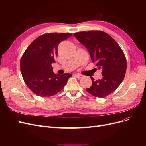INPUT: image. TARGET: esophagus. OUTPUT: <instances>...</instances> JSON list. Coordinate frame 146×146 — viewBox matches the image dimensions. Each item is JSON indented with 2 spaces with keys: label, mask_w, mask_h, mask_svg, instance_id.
Masks as SVG:
<instances>
[{
  "label": "esophagus",
  "mask_w": 146,
  "mask_h": 146,
  "mask_svg": "<svg viewBox=\"0 0 146 146\" xmlns=\"http://www.w3.org/2000/svg\"><path fill=\"white\" fill-rule=\"evenodd\" d=\"M74 76H76L77 78H80L82 77V75L79 74H76L74 75Z\"/></svg>",
  "instance_id": "obj_1"
}]
</instances>
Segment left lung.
Returning <instances> with one entry per match:
<instances>
[{"label": "left lung", "instance_id": "1", "mask_svg": "<svg viewBox=\"0 0 146 146\" xmlns=\"http://www.w3.org/2000/svg\"><path fill=\"white\" fill-rule=\"evenodd\" d=\"M77 40L89 52L91 60L103 77L94 80L86 90L91 95L104 98L111 94L122 83L127 69V61L120 46L110 35L102 31L92 30L75 33Z\"/></svg>", "mask_w": 146, "mask_h": 146}]
</instances>
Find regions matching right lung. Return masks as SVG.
<instances>
[{
	"label": "right lung",
	"instance_id": "add662e5",
	"mask_svg": "<svg viewBox=\"0 0 146 146\" xmlns=\"http://www.w3.org/2000/svg\"><path fill=\"white\" fill-rule=\"evenodd\" d=\"M72 33L44 34L34 40L22 56L20 68L26 85L34 94L49 97L63 89L71 74L54 73L52 64L58 54L61 41L70 38Z\"/></svg>",
	"mask_w": 146,
	"mask_h": 146
}]
</instances>
